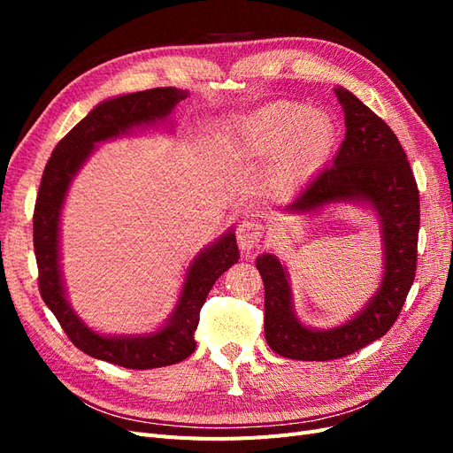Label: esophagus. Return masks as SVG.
Returning <instances> with one entry per match:
<instances>
[{
    "instance_id": "esophagus-1",
    "label": "esophagus",
    "mask_w": 453,
    "mask_h": 453,
    "mask_svg": "<svg viewBox=\"0 0 453 453\" xmlns=\"http://www.w3.org/2000/svg\"><path fill=\"white\" fill-rule=\"evenodd\" d=\"M236 238L242 251H253L258 248L260 240H263V225L255 219H242L236 228Z\"/></svg>"
}]
</instances>
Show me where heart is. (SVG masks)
<instances>
[{
  "label": "heart",
  "instance_id": "1",
  "mask_svg": "<svg viewBox=\"0 0 453 453\" xmlns=\"http://www.w3.org/2000/svg\"><path fill=\"white\" fill-rule=\"evenodd\" d=\"M333 122L295 102H276L230 120L219 145L230 157L272 160V185L289 190L319 166L333 143Z\"/></svg>",
  "mask_w": 453,
  "mask_h": 453
}]
</instances>
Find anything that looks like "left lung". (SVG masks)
Listing matches in <instances>:
<instances>
[{
  "label": "left lung",
  "instance_id": "obj_1",
  "mask_svg": "<svg viewBox=\"0 0 453 453\" xmlns=\"http://www.w3.org/2000/svg\"><path fill=\"white\" fill-rule=\"evenodd\" d=\"M344 109L346 138L333 166L313 177L287 211L306 213L331 202L366 200L383 225L386 272L368 306L331 331H313L298 323L291 308L287 272L273 255H260L257 270L265 281V336L283 357L331 361L359 351L386 334L399 318L416 278L419 190L403 145L372 109L346 88H334Z\"/></svg>",
  "mask_w": 453,
  "mask_h": 453
}]
</instances>
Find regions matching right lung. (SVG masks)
Masks as SVG:
<instances>
[{"label": "right lung", "instance_id": "1", "mask_svg": "<svg viewBox=\"0 0 453 453\" xmlns=\"http://www.w3.org/2000/svg\"><path fill=\"white\" fill-rule=\"evenodd\" d=\"M187 98V92L173 87L150 88L120 96L94 107L54 147L41 177L34 210V251L41 298L58 319L72 344L90 357L125 368L147 370L175 365L196 349L195 331L200 310L219 276L238 263L236 236L226 234L213 248L203 251L188 268L181 300L170 323L158 333L140 338H107L79 321L67 306L58 265V221L65 190L87 160L94 143L113 138L128 128L170 115L173 105Z\"/></svg>", "mask_w": 453, "mask_h": 453}]
</instances>
